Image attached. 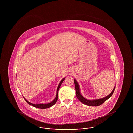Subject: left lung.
<instances>
[{
    "instance_id": "left-lung-1",
    "label": "left lung",
    "mask_w": 133,
    "mask_h": 133,
    "mask_svg": "<svg viewBox=\"0 0 133 133\" xmlns=\"http://www.w3.org/2000/svg\"><path fill=\"white\" fill-rule=\"evenodd\" d=\"M74 83H75V88H76V95L77 98L78 99L80 102H82L83 104H84L85 105H89V106H93V107H97V106H99L100 105H102L104 102H105L108 98H109L113 95L116 88V86H115L114 88L112 91L111 92V93L109 95H108V96H105L104 98H100V99H94V100H88L85 98V97H84L81 95V94L80 93L79 85L75 79H74Z\"/></svg>"
}]
</instances>
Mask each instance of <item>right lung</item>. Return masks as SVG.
Masks as SVG:
<instances>
[{
  "instance_id": "obj_1",
  "label": "right lung",
  "mask_w": 133,
  "mask_h": 133,
  "mask_svg": "<svg viewBox=\"0 0 133 133\" xmlns=\"http://www.w3.org/2000/svg\"><path fill=\"white\" fill-rule=\"evenodd\" d=\"M65 78H63L61 81H60V82L59 84V85H58V87L57 88V95H56V96L55 97V98L53 100V101L48 103V104H32L31 103H30L29 102H28V100H26V99H25V97L23 96L25 100V101L28 103V104H29V105H31L32 106H33L35 108H40V109H45V108H50L51 107H52V105H55L56 104V103L57 102V100L58 99V90L59 89L60 87L61 86V85L62 84L63 82L64 81V80H65Z\"/></svg>"
}]
</instances>
